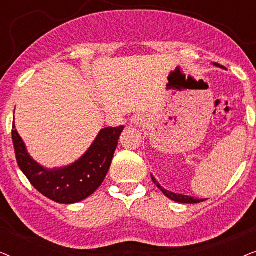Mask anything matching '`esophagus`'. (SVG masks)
Masks as SVG:
<instances>
[{
  "label": "esophagus",
  "instance_id": "34e87169",
  "mask_svg": "<svg viewBox=\"0 0 256 256\" xmlns=\"http://www.w3.org/2000/svg\"><path fill=\"white\" fill-rule=\"evenodd\" d=\"M130 121L134 126H141L146 122V118L143 116L142 114H135V115H132V116Z\"/></svg>",
  "mask_w": 256,
  "mask_h": 256
}]
</instances>
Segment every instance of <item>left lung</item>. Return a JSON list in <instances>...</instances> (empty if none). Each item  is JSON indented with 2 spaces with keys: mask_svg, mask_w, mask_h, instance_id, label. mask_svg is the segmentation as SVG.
I'll return each mask as SVG.
<instances>
[{
  "mask_svg": "<svg viewBox=\"0 0 256 256\" xmlns=\"http://www.w3.org/2000/svg\"><path fill=\"white\" fill-rule=\"evenodd\" d=\"M213 65L216 66V68H222V65L216 64V62H213ZM152 180L154 183L156 184V186H158V188L160 191L163 192L164 194L168 198L171 199V200L174 202H182V204H197V202H204V199H198V198H194V197H190V196H185V194H174V192H171L169 190H166V188L160 186V184L156 180V178L152 176Z\"/></svg>",
  "mask_w": 256,
  "mask_h": 256,
  "instance_id": "left-lung-1",
  "label": "left lung"
}]
</instances>
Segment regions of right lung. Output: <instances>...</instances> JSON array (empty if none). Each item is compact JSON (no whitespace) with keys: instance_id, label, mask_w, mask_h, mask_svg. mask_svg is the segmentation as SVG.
Wrapping results in <instances>:
<instances>
[{"instance_id":"1","label":"right lung","mask_w":256,"mask_h":256,"mask_svg":"<svg viewBox=\"0 0 256 256\" xmlns=\"http://www.w3.org/2000/svg\"><path fill=\"white\" fill-rule=\"evenodd\" d=\"M124 128L121 126L101 129L79 160L66 166L54 169L40 166L30 156L15 127V122L12 134L17 163L32 186L59 204H74L90 197L102 184Z\"/></svg>"}]
</instances>
